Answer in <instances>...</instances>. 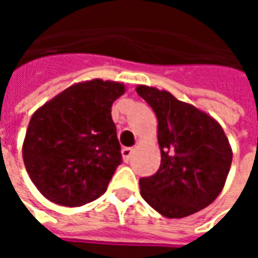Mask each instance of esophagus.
Instances as JSON below:
<instances>
[{
  "label": "esophagus",
  "instance_id": "obj_1",
  "mask_svg": "<svg viewBox=\"0 0 258 258\" xmlns=\"http://www.w3.org/2000/svg\"><path fill=\"white\" fill-rule=\"evenodd\" d=\"M121 155H123L124 162H130L131 155H133V148H123V149H121Z\"/></svg>",
  "mask_w": 258,
  "mask_h": 258
}]
</instances>
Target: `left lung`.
<instances>
[{"mask_svg":"<svg viewBox=\"0 0 258 258\" xmlns=\"http://www.w3.org/2000/svg\"><path fill=\"white\" fill-rule=\"evenodd\" d=\"M137 92L156 113L162 162L140 179L141 196L167 218L205 209L224 188L232 151L216 120L167 91L140 85Z\"/></svg>","mask_w":258,"mask_h":258,"instance_id":"1","label":"left lung"}]
</instances>
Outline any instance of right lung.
I'll return each mask as SVG.
<instances>
[{"mask_svg":"<svg viewBox=\"0 0 258 258\" xmlns=\"http://www.w3.org/2000/svg\"><path fill=\"white\" fill-rule=\"evenodd\" d=\"M124 85L91 80L69 87L31 117L23 162L48 200L77 207L105 194L121 159L112 103Z\"/></svg>","mask_w":258,"mask_h":258,"instance_id":"right-lung-1","label":"right lung"}]
</instances>
